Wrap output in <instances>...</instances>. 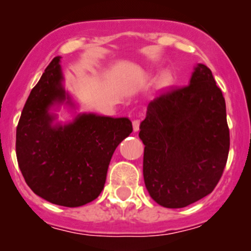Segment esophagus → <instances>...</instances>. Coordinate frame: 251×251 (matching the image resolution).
<instances>
[{"instance_id":"1","label":"esophagus","mask_w":251,"mask_h":251,"mask_svg":"<svg viewBox=\"0 0 251 251\" xmlns=\"http://www.w3.org/2000/svg\"><path fill=\"white\" fill-rule=\"evenodd\" d=\"M140 123L141 121L138 120V119H135V120L132 121V127H133V131H135V132H137V131L140 130Z\"/></svg>"}]
</instances>
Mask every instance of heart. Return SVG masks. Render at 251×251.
<instances>
[{"mask_svg": "<svg viewBox=\"0 0 251 251\" xmlns=\"http://www.w3.org/2000/svg\"><path fill=\"white\" fill-rule=\"evenodd\" d=\"M173 82H174V75L171 74L170 72H165L159 76L156 85H158L159 88H168L173 85Z\"/></svg>", "mask_w": 251, "mask_h": 251, "instance_id": "1", "label": "heart"}]
</instances>
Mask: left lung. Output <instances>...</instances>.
<instances>
[{
	"instance_id": "obj_1",
	"label": "left lung",
	"mask_w": 251,
	"mask_h": 251,
	"mask_svg": "<svg viewBox=\"0 0 251 251\" xmlns=\"http://www.w3.org/2000/svg\"><path fill=\"white\" fill-rule=\"evenodd\" d=\"M143 177L159 205L178 209L211 193L229 151L226 103L206 65L194 68L189 85L151 100L140 125Z\"/></svg>"
}]
</instances>
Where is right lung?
<instances>
[{"label":"right lung","instance_id":"obj_1","mask_svg":"<svg viewBox=\"0 0 251 251\" xmlns=\"http://www.w3.org/2000/svg\"><path fill=\"white\" fill-rule=\"evenodd\" d=\"M60 58H53L30 92L17 127L18 165L31 191L52 204L76 207L104 188L114 151L132 132L128 118L80 113L57 120L62 104L76 109L65 91Z\"/></svg>","mask_w":251,"mask_h":251}]
</instances>
